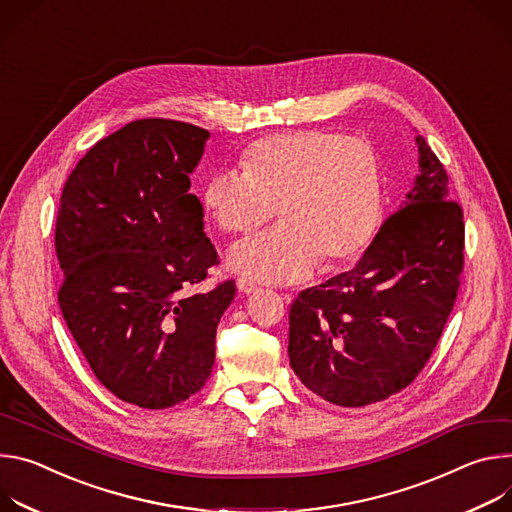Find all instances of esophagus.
Wrapping results in <instances>:
<instances>
[{
    "mask_svg": "<svg viewBox=\"0 0 512 512\" xmlns=\"http://www.w3.org/2000/svg\"><path fill=\"white\" fill-rule=\"evenodd\" d=\"M238 289H240L242 293L250 295V293H256V291H258V285H256V282L248 280V278H238Z\"/></svg>",
    "mask_w": 512,
    "mask_h": 512,
    "instance_id": "esophagus-1",
    "label": "esophagus"
}]
</instances>
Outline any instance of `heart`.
I'll use <instances>...</instances> for the list:
<instances>
[{
  "label": "heart",
  "mask_w": 512,
  "mask_h": 512,
  "mask_svg": "<svg viewBox=\"0 0 512 512\" xmlns=\"http://www.w3.org/2000/svg\"><path fill=\"white\" fill-rule=\"evenodd\" d=\"M242 175L215 170L201 203L223 234L252 236L276 215V230L236 246L230 264L260 282H297L354 262L374 240L384 209L376 148L356 136L291 130L252 142Z\"/></svg>",
  "instance_id": "obj_1"
}]
</instances>
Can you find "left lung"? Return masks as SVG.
<instances>
[{
	"label": "left lung",
	"mask_w": 512,
	"mask_h": 512,
	"mask_svg": "<svg viewBox=\"0 0 512 512\" xmlns=\"http://www.w3.org/2000/svg\"><path fill=\"white\" fill-rule=\"evenodd\" d=\"M421 173L348 272L305 289L289 313L301 382L337 407H366L407 388L429 362L460 291L464 211L417 136Z\"/></svg>",
	"instance_id": "left-lung-1"
}]
</instances>
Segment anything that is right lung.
<instances>
[{"label":"right lung","mask_w":512,"mask_h":512,"mask_svg":"<svg viewBox=\"0 0 512 512\" xmlns=\"http://www.w3.org/2000/svg\"><path fill=\"white\" fill-rule=\"evenodd\" d=\"M209 132L144 118L99 140L69 175L54 248L59 305L97 380L142 409L199 392L236 280L196 291L219 264L189 193Z\"/></svg>","instance_id":"right-lung-1"}]
</instances>
